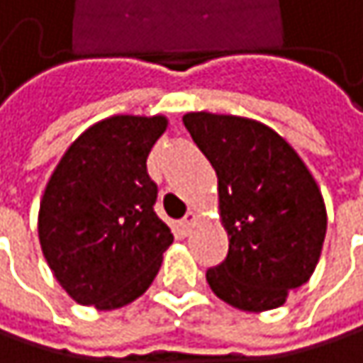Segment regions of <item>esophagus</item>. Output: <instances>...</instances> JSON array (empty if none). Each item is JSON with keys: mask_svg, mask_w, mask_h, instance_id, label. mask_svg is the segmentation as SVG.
Returning a JSON list of instances; mask_svg holds the SVG:
<instances>
[{"mask_svg": "<svg viewBox=\"0 0 363 363\" xmlns=\"http://www.w3.org/2000/svg\"><path fill=\"white\" fill-rule=\"evenodd\" d=\"M195 223H197V212H193V210H189L186 212V216L181 220V229L182 233H189L193 227H195Z\"/></svg>", "mask_w": 363, "mask_h": 363, "instance_id": "34e87169", "label": "esophagus"}]
</instances>
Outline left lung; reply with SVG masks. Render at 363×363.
Instances as JSON below:
<instances>
[{
  "label": "left lung",
  "mask_w": 363,
  "mask_h": 363,
  "mask_svg": "<svg viewBox=\"0 0 363 363\" xmlns=\"http://www.w3.org/2000/svg\"><path fill=\"white\" fill-rule=\"evenodd\" d=\"M193 143L218 179L227 258L208 269L212 292L242 311H269L309 281L326 238V206L298 153L269 125L238 115L186 113Z\"/></svg>",
  "instance_id": "obj_1"
}]
</instances>
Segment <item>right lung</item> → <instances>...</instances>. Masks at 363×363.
<instances>
[{
    "label": "right lung",
    "instance_id": "obj_1",
    "mask_svg": "<svg viewBox=\"0 0 363 363\" xmlns=\"http://www.w3.org/2000/svg\"><path fill=\"white\" fill-rule=\"evenodd\" d=\"M164 115H113L90 125L62 155L39 203V244L67 294L101 311L136 301L174 242L155 214L147 157Z\"/></svg>",
    "mask_w": 363,
    "mask_h": 363
}]
</instances>
